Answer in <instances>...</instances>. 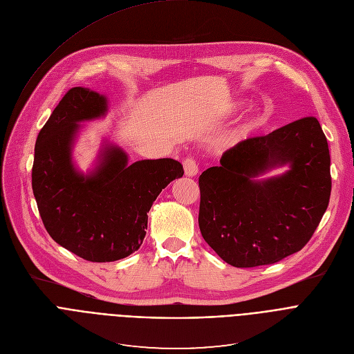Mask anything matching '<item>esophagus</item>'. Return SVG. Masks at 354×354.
I'll return each mask as SVG.
<instances>
[{"mask_svg": "<svg viewBox=\"0 0 354 354\" xmlns=\"http://www.w3.org/2000/svg\"><path fill=\"white\" fill-rule=\"evenodd\" d=\"M183 169L186 176H195L198 174V163L192 156H186L183 159Z\"/></svg>", "mask_w": 354, "mask_h": 354, "instance_id": "obj_1", "label": "esophagus"}]
</instances>
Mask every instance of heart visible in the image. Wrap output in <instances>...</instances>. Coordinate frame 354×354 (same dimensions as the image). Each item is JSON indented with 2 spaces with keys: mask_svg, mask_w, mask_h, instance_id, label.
<instances>
[{
  "mask_svg": "<svg viewBox=\"0 0 354 354\" xmlns=\"http://www.w3.org/2000/svg\"><path fill=\"white\" fill-rule=\"evenodd\" d=\"M256 125H257V120H256V118H253V120H250V121L246 124V131L253 129Z\"/></svg>",
  "mask_w": 354,
  "mask_h": 354,
  "instance_id": "obj_1",
  "label": "heart"
}]
</instances>
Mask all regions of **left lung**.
I'll list each match as a JSON object with an SVG mask.
<instances>
[{
    "mask_svg": "<svg viewBox=\"0 0 354 354\" xmlns=\"http://www.w3.org/2000/svg\"><path fill=\"white\" fill-rule=\"evenodd\" d=\"M289 162L283 176L252 178ZM199 229L234 268L276 263L310 241L330 199V153L315 116L227 149L199 176Z\"/></svg>",
    "mask_w": 354,
    "mask_h": 354,
    "instance_id": "1",
    "label": "left lung"
}]
</instances>
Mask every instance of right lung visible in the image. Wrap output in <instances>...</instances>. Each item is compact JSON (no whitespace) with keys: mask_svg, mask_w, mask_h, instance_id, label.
<instances>
[{"mask_svg":"<svg viewBox=\"0 0 354 354\" xmlns=\"http://www.w3.org/2000/svg\"><path fill=\"white\" fill-rule=\"evenodd\" d=\"M106 111V98L88 88H71L38 133L32 192L50 236L89 262H113L142 245L148 212L174 179L183 175L171 158L128 165V156L108 147L101 163L81 175L71 162L78 122Z\"/></svg>","mask_w":354,"mask_h":354,"instance_id":"1","label":"right lung"}]
</instances>
